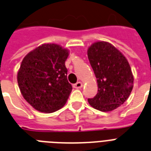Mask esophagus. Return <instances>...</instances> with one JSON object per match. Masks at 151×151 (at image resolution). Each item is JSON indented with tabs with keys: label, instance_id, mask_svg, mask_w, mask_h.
<instances>
[{
	"label": "esophagus",
	"instance_id": "34e87169",
	"mask_svg": "<svg viewBox=\"0 0 151 151\" xmlns=\"http://www.w3.org/2000/svg\"><path fill=\"white\" fill-rule=\"evenodd\" d=\"M82 86H83V84H82V82L81 81L77 82L76 84H73V88H82Z\"/></svg>",
	"mask_w": 151,
	"mask_h": 151
}]
</instances>
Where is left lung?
<instances>
[{"mask_svg":"<svg viewBox=\"0 0 151 151\" xmlns=\"http://www.w3.org/2000/svg\"><path fill=\"white\" fill-rule=\"evenodd\" d=\"M88 56L98 84V93L88 101L95 109L110 111L122 105L133 88V76L124 55L111 43L96 42Z\"/></svg>","mask_w":151,"mask_h":151,"instance_id":"8db88e82","label":"left lung"}]
</instances>
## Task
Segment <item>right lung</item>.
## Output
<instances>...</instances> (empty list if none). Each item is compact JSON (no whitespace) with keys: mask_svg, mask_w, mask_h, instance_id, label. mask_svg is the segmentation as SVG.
Returning a JSON list of instances; mask_svg holds the SVG:
<instances>
[{"mask_svg":"<svg viewBox=\"0 0 151 151\" xmlns=\"http://www.w3.org/2000/svg\"><path fill=\"white\" fill-rule=\"evenodd\" d=\"M69 51L54 43L42 44L23 59L17 80L21 93L35 109L50 113L66 104L72 91L65 61Z\"/></svg>","mask_w":151,"mask_h":151,"instance_id":"right-lung-1","label":"right lung"}]
</instances>
